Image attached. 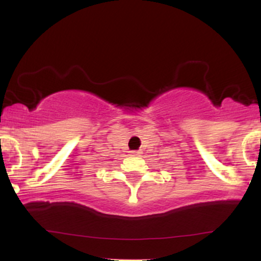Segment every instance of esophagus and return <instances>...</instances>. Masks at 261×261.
Masks as SVG:
<instances>
[{"mask_svg":"<svg viewBox=\"0 0 261 261\" xmlns=\"http://www.w3.org/2000/svg\"><path fill=\"white\" fill-rule=\"evenodd\" d=\"M131 153H133V155H141V151H133Z\"/></svg>","mask_w":261,"mask_h":261,"instance_id":"1","label":"esophagus"}]
</instances>
